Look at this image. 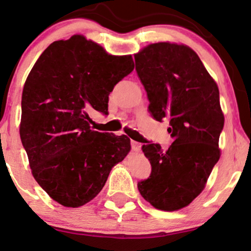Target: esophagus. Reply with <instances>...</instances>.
I'll list each match as a JSON object with an SVG mask.
<instances>
[{"instance_id":"34e87169","label":"esophagus","mask_w":251,"mask_h":251,"mask_svg":"<svg viewBox=\"0 0 251 251\" xmlns=\"http://www.w3.org/2000/svg\"><path fill=\"white\" fill-rule=\"evenodd\" d=\"M131 145H132V149L134 150L135 152L140 151V149H141V143H139V142H136V141H132Z\"/></svg>"}]
</instances>
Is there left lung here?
<instances>
[{
    "label": "left lung",
    "mask_w": 251,
    "mask_h": 251,
    "mask_svg": "<svg viewBox=\"0 0 251 251\" xmlns=\"http://www.w3.org/2000/svg\"><path fill=\"white\" fill-rule=\"evenodd\" d=\"M134 59L149 112L157 122L169 119L173 140L166 151L158 143L142 146L151 173L138 188L156 209L176 211L201 194L219 160L224 127L219 89L198 53L185 45L152 43Z\"/></svg>",
    "instance_id": "obj_1"
}]
</instances>
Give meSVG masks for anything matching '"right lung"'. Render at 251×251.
Segmentation results:
<instances>
[{
    "mask_svg": "<svg viewBox=\"0 0 251 251\" xmlns=\"http://www.w3.org/2000/svg\"><path fill=\"white\" fill-rule=\"evenodd\" d=\"M133 69L131 55H109L73 35L52 42L29 72L19 133L33 176L59 204L92 201L131 150L126 135L93 131L89 112L108 115L109 94Z\"/></svg>",
    "mask_w": 251,
    "mask_h": 251,
    "instance_id": "obj_1",
    "label": "right lung"
}]
</instances>
